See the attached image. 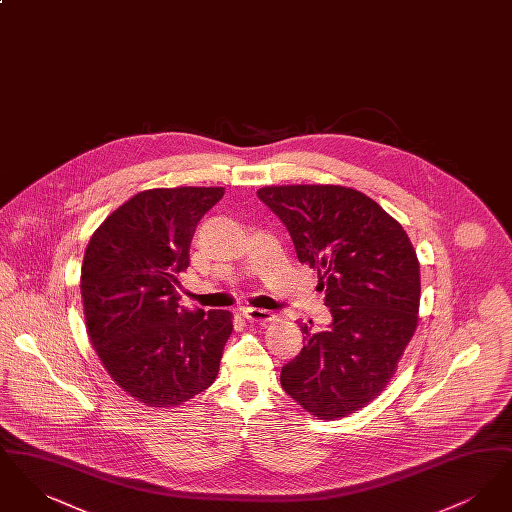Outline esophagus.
Here are the masks:
<instances>
[{"instance_id": "34e87169", "label": "esophagus", "mask_w": 512, "mask_h": 512, "mask_svg": "<svg viewBox=\"0 0 512 512\" xmlns=\"http://www.w3.org/2000/svg\"><path fill=\"white\" fill-rule=\"evenodd\" d=\"M242 315L251 322H259L265 324L268 320H272V313H268L265 309H257V307H245L242 309Z\"/></svg>"}]
</instances>
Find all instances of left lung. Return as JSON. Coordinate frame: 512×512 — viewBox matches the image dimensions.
Masks as SVG:
<instances>
[{
	"mask_svg": "<svg viewBox=\"0 0 512 512\" xmlns=\"http://www.w3.org/2000/svg\"><path fill=\"white\" fill-rule=\"evenodd\" d=\"M259 199L292 236L299 263L317 268L332 322L282 366L280 384L305 411L334 420L380 395L413 338L420 265L397 220L353 188L265 186Z\"/></svg>",
	"mask_w": 512,
	"mask_h": 512,
	"instance_id": "8db88e82",
	"label": "left lung"
}]
</instances>
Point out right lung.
Masks as SVG:
<instances>
[{"label": "right lung", "instance_id": "obj_1", "mask_svg": "<svg viewBox=\"0 0 512 512\" xmlns=\"http://www.w3.org/2000/svg\"><path fill=\"white\" fill-rule=\"evenodd\" d=\"M224 188H155L99 224L82 263L90 341L122 391L147 407H178L219 374L230 311L180 309L178 272L190 265L201 217Z\"/></svg>", "mask_w": 512, "mask_h": 512}]
</instances>
